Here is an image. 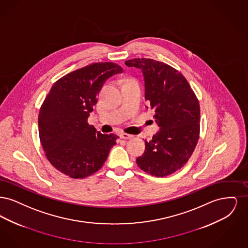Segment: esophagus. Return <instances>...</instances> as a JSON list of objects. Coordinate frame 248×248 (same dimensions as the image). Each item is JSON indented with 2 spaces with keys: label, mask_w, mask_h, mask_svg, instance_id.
Listing matches in <instances>:
<instances>
[{
  "label": "esophagus",
  "mask_w": 248,
  "mask_h": 248,
  "mask_svg": "<svg viewBox=\"0 0 248 248\" xmlns=\"http://www.w3.org/2000/svg\"><path fill=\"white\" fill-rule=\"evenodd\" d=\"M121 138L124 139V140H129V139L133 138V136L129 135V134H126V133H122L121 134Z\"/></svg>",
  "instance_id": "esophagus-1"
}]
</instances>
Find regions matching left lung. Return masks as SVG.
Listing matches in <instances>:
<instances>
[{
	"label": "left lung",
	"mask_w": 248,
	"mask_h": 248,
	"mask_svg": "<svg viewBox=\"0 0 248 248\" xmlns=\"http://www.w3.org/2000/svg\"><path fill=\"white\" fill-rule=\"evenodd\" d=\"M125 65L143 73L145 99L160 127L152 140H145V152L137 158V164L152 176L166 177L188 162L197 145L199 101L186 78L164 62L134 59Z\"/></svg>",
	"instance_id": "left-lung-1"
}]
</instances>
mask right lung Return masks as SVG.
<instances>
[{"instance_id": "obj_1", "label": "right lung", "mask_w": 248, "mask_h": 248, "mask_svg": "<svg viewBox=\"0 0 248 248\" xmlns=\"http://www.w3.org/2000/svg\"><path fill=\"white\" fill-rule=\"evenodd\" d=\"M122 72L112 62L93 63L53 84L40 108L39 136L48 161L61 173L83 178L104 165L119 137L101 134L87 119L106 80Z\"/></svg>"}]
</instances>
